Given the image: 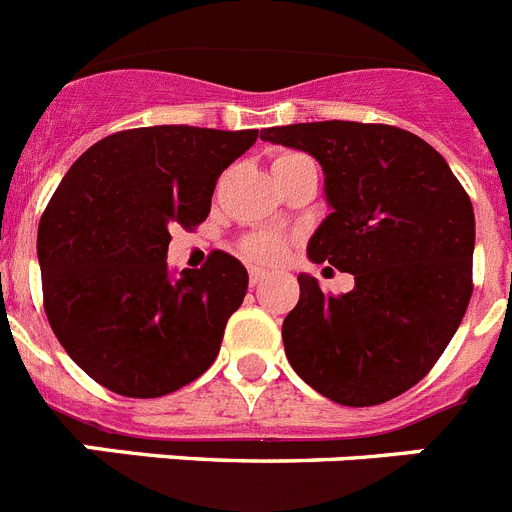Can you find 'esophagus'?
Listing matches in <instances>:
<instances>
[{
  "label": "esophagus",
  "mask_w": 512,
  "mask_h": 512,
  "mask_svg": "<svg viewBox=\"0 0 512 512\" xmlns=\"http://www.w3.org/2000/svg\"><path fill=\"white\" fill-rule=\"evenodd\" d=\"M248 274H251V284H253V287H259V284L264 282V277H266V271L264 269H256V266H251V271H248Z\"/></svg>",
  "instance_id": "1"
}]
</instances>
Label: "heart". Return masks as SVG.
<instances>
[{"instance_id":"heart-1","label":"heart","mask_w":512,"mask_h":512,"mask_svg":"<svg viewBox=\"0 0 512 512\" xmlns=\"http://www.w3.org/2000/svg\"><path fill=\"white\" fill-rule=\"evenodd\" d=\"M295 158L305 156H300V153H282V156L274 158V166L289 164V161H295ZM241 248L251 261H259V264H277L284 253H287V241L277 233H253L248 235V238H243Z\"/></svg>"}]
</instances>
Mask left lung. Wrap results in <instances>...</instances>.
<instances>
[{
    "mask_svg": "<svg viewBox=\"0 0 512 512\" xmlns=\"http://www.w3.org/2000/svg\"><path fill=\"white\" fill-rule=\"evenodd\" d=\"M261 140L323 166L333 212L312 233L307 256L356 282L328 297L315 277H297L300 302L282 325L289 364L348 408L402 395L431 372L472 297L467 192L436 148L392 125L297 122L264 130Z\"/></svg>",
    "mask_w": 512,
    "mask_h": 512,
    "instance_id": "left-lung-1",
    "label": "left lung"
}]
</instances>
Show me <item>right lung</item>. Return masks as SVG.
I'll return each mask as SVG.
<instances>
[{
    "label": "right lung",
    "instance_id": "add662e5",
    "mask_svg": "<svg viewBox=\"0 0 512 512\" xmlns=\"http://www.w3.org/2000/svg\"><path fill=\"white\" fill-rule=\"evenodd\" d=\"M256 138L189 125L122 130L66 171L38 228L45 315L94 382L161 397L210 369L248 271L215 251L176 277L169 228L205 220L217 176Z\"/></svg>",
    "mask_w": 512,
    "mask_h": 512
}]
</instances>
